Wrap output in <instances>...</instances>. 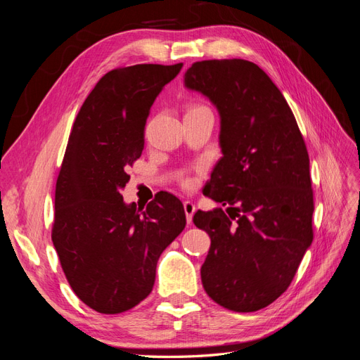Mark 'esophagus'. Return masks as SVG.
<instances>
[{
	"label": "esophagus",
	"instance_id": "1",
	"mask_svg": "<svg viewBox=\"0 0 360 360\" xmlns=\"http://www.w3.org/2000/svg\"><path fill=\"white\" fill-rule=\"evenodd\" d=\"M183 209H184V213H186L188 224H192V216L195 213V204L192 201H184L183 202Z\"/></svg>",
	"mask_w": 360,
	"mask_h": 360
}]
</instances>
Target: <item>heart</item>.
Here are the masks:
<instances>
[{"label": "heart", "mask_w": 360, "mask_h": 360, "mask_svg": "<svg viewBox=\"0 0 360 360\" xmlns=\"http://www.w3.org/2000/svg\"><path fill=\"white\" fill-rule=\"evenodd\" d=\"M197 108H202V105H191V106L188 108V111H191V110H197ZM184 184H188V180H184Z\"/></svg>", "instance_id": "heart-1"}]
</instances>
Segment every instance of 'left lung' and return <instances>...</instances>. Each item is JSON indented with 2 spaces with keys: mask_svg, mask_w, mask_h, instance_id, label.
<instances>
[{
  "mask_svg": "<svg viewBox=\"0 0 360 360\" xmlns=\"http://www.w3.org/2000/svg\"><path fill=\"white\" fill-rule=\"evenodd\" d=\"M184 84L221 114L224 156L207 195L228 209L193 214L212 240L202 287L230 311L263 309L290 287L314 238L307 144L285 97L255 63L197 61Z\"/></svg>",
  "mask_w": 360,
  "mask_h": 360,
  "instance_id": "8db88e82",
  "label": "left lung"
}]
</instances>
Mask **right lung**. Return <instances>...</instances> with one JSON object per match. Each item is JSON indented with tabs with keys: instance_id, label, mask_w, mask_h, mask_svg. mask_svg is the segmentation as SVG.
Instances as JSON below:
<instances>
[{
	"instance_id": "right-lung-1",
	"label": "right lung",
	"mask_w": 360,
	"mask_h": 360,
	"mask_svg": "<svg viewBox=\"0 0 360 360\" xmlns=\"http://www.w3.org/2000/svg\"><path fill=\"white\" fill-rule=\"evenodd\" d=\"M183 63L108 72L75 118L56 184L52 242L72 290L101 314L132 309L153 290L160 254L186 226L181 201L146 207L123 189L144 148L150 108Z\"/></svg>"
}]
</instances>
